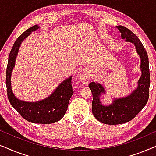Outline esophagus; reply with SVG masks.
I'll use <instances>...</instances> for the list:
<instances>
[{"instance_id": "obj_1", "label": "esophagus", "mask_w": 156, "mask_h": 156, "mask_svg": "<svg viewBox=\"0 0 156 156\" xmlns=\"http://www.w3.org/2000/svg\"><path fill=\"white\" fill-rule=\"evenodd\" d=\"M79 79L83 83L87 85L88 84L89 81H90V77H89V75L86 71H82L79 75Z\"/></svg>"}]
</instances>
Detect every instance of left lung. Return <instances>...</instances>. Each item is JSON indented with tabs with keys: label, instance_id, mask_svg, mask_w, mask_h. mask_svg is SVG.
Instances as JSON below:
<instances>
[{
	"label": "left lung",
	"instance_id": "left-lung-1",
	"mask_svg": "<svg viewBox=\"0 0 156 156\" xmlns=\"http://www.w3.org/2000/svg\"><path fill=\"white\" fill-rule=\"evenodd\" d=\"M123 39L133 43L140 57L142 75L138 80V86L129 96L114 100L113 104L104 106L100 101V95L105 93L101 84L94 82L89 84L93 94L92 112L94 117L101 123L117 125L129 122L144 108L148 101L150 87V70L148 54L142 43L131 30L122 26H116Z\"/></svg>",
	"mask_w": 156,
	"mask_h": 156
}]
</instances>
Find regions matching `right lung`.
I'll return each instance as SVG.
<instances>
[{
	"label": "right lung",
	"instance_id": "add662e5",
	"mask_svg": "<svg viewBox=\"0 0 156 156\" xmlns=\"http://www.w3.org/2000/svg\"><path fill=\"white\" fill-rule=\"evenodd\" d=\"M39 27L35 25L22 33L14 43L10 51L6 68L5 83L7 95L12 106L24 119L34 123L50 124L61 120L67 111L70 98L73 94L72 77H70L59 85L48 98L36 103H28L17 99L12 93L10 86V75L15 66L16 58L20 45L23 41L28 37L32 31L36 30Z\"/></svg>",
	"mask_w": 156,
	"mask_h": 156
}]
</instances>
